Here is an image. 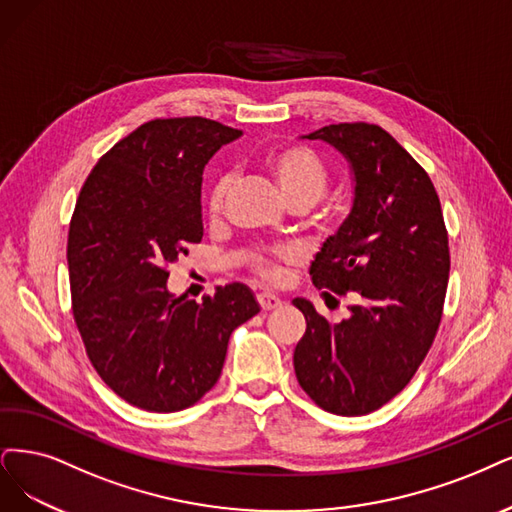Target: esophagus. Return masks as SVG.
Returning <instances> with one entry per match:
<instances>
[{
  "label": "esophagus",
  "instance_id": "obj_1",
  "mask_svg": "<svg viewBox=\"0 0 512 512\" xmlns=\"http://www.w3.org/2000/svg\"><path fill=\"white\" fill-rule=\"evenodd\" d=\"M257 301H259V306H261V310H274V308H278L282 301H280V297H276V295H272V293H259L257 295Z\"/></svg>",
  "mask_w": 512,
  "mask_h": 512
}]
</instances>
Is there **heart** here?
<instances>
[{
	"instance_id": "heart-1",
	"label": "heart",
	"mask_w": 512,
	"mask_h": 512,
	"mask_svg": "<svg viewBox=\"0 0 512 512\" xmlns=\"http://www.w3.org/2000/svg\"><path fill=\"white\" fill-rule=\"evenodd\" d=\"M266 166L287 204H316L325 196L331 181L327 164L304 145H282L272 149L266 156ZM227 187H230V177H219L213 185L211 198H208V211L213 215L221 213ZM291 257L293 253L289 249H274L266 255H257L253 259V268L259 276L278 282L282 278V263H287Z\"/></svg>"
}]
</instances>
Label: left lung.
Masks as SVG:
<instances>
[{
    "label": "left lung",
    "instance_id": "1",
    "mask_svg": "<svg viewBox=\"0 0 512 512\" xmlns=\"http://www.w3.org/2000/svg\"><path fill=\"white\" fill-rule=\"evenodd\" d=\"M301 139L329 143L350 164V213L310 276L354 304L331 325L308 299H293L306 316L293 367L318 407L367 415L409 384L437 335L449 280L441 202L426 170L380 126L331 124Z\"/></svg>",
    "mask_w": 512,
    "mask_h": 512
}]
</instances>
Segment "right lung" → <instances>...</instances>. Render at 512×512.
<instances>
[{
	"instance_id": "right-lung-1",
	"label": "right lung",
	"mask_w": 512,
	"mask_h": 512,
	"mask_svg": "<svg viewBox=\"0 0 512 512\" xmlns=\"http://www.w3.org/2000/svg\"><path fill=\"white\" fill-rule=\"evenodd\" d=\"M242 130L206 118L151 120L92 168L69 225L73 318L92 367L124 401L173 413L223 369L236 327L261 308L234 282L202 304L168 291L166 263L200 242L202 170Z\"/></svg>"
}]
</instances>
